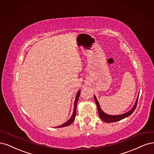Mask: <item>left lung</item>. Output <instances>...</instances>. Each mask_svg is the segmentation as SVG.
I'll return each instance as SVG.
<instances>
[{
  "mask_svg": "<svg viewBox=\"0 0 154 154\" xmlns=\"http://www.w3.org/2000/svg\"><path fill=\"white\" fill-rule=\"evenodd\" d=\"M138 98H139V95L137 97V99H136L134 105L133 107L131 109L130 111H128V112L124 113V114H122V115H108V114L105 113L102 110L100 104H99V103L97 100V97H95V95H94V98H95V103H96L97 106V109H98L99 117H100L103 121H104L105 122H107V123H112V122H115L120 121V120H122V119H124V118L128 117V116H130L131 114L135 110V109H136V106H137Z\"/></svg>",
  "mask_w": 154,
  "mask_h": 154,
  "instance_id": "obj_1",
  "label": "left lung"
}]
</instances>
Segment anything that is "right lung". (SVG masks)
<instances>
[{
	"label": "right lung",
	"mask_w": 154,
	"mask_h": 154,
	"mask_svg": "<svg viewBox=\"0 0 154 154\" xmlns=\"http://www.w3.org/2000/svg\"><path fill=\"white\" fill-rule=\"evenodd\" d=\"M80 94H81V90H79L77 93V95H76V97H75V102H74V107H73V114L72 116L70 117V118L69 119V120L66 122L62 124V125H59V126H57L56 127V128H61V127H67V126H69L70 125L71 123H72L73 122V121L75 120V116H76V108H77V103L78 102V100H79V96H80Z\"/></svg>",
	"instance_id": "obj_1"
}]
</instances>
